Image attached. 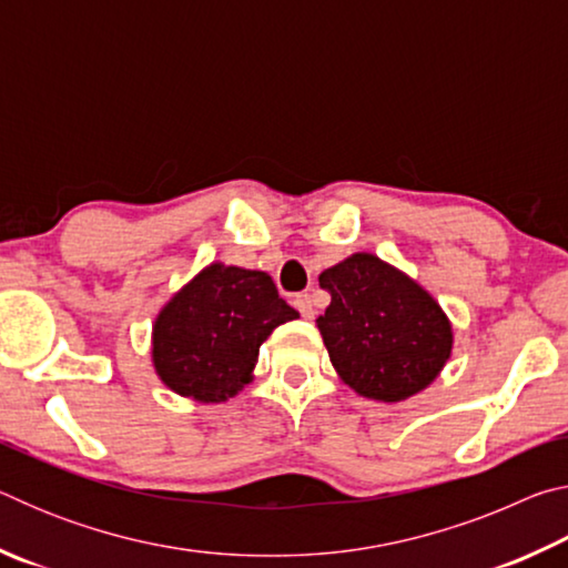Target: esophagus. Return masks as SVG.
Instances as JSON below:
<instances>
[{"instance_id":"1","label":"esophagus","mask_w":568,"mask_h":568,"mask_svg":"<svg viewBox=\"0 0 568 568\" xmlns=\"http://www.w3.org/2000/svg\"><path fill=\"white\" fill-rule=\"evenodd\" d=\"M293 305L297 307V311H301L303 318L313 321V315H315V305H313V297H311V295H307V293H297V295L293 297Z\"/></svg>"}]
</instances>
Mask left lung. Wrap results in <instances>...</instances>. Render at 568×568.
Listing matches in <instances>:
<instances>
[{"label":"left lung","mask_w":568,"mask_h":568,"mask_svg":"<svg viewBox=\"0 0 568 568\" xmlns=\"http://www.w3.org/2000/svg\"><path fill=\"white\" fill-rule=\"evenodd\" d=\"M318 281L331 305L315 323L331 363L353 390L396 403L438 376L454 333L418 283L368 253L328 267Z\"/></svg>","instance_id":"8db88e82"}]
</instances>
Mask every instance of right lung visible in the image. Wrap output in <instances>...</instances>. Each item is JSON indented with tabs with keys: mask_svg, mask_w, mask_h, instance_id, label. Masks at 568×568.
Here are the masks:
<instances>
[{
	"mask_svg": "<svg viewBox=\"0 0 568 568\" xmlns=\"http://www.w3.org/2000/svg\"><path fill=\"white\" fill-rule=\"evenodd\" d=\"M295 318L271 275L213 263L162 307L152 361L180 396L220 403L250 381L267 335Z\"/></svg>",
	"mask_w": 568,
	"mask_h": 568,
	"instance_id": "1",
	"label": "right lung"
}]
</instances>
